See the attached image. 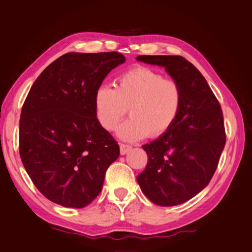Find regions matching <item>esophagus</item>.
I'll list each match as a JSON object with an SVG mask.
<instances>
[{"label": "esophagus", "instance_id": "obj_1", "mask_svg": "<svg viewBox=\"0 0 252 252\" xmlns=\"http://www.w3.org/2000/svg\"><path fill=\"white\" fill-rule=\"evenodd\" d=\"M132 149V146L129 145V144H123V143H120V153L121 155H125L129 151Z\"/></svg>", "mask_w": 252, "mask_h": 252}]
</instances>
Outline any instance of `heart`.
Instances as JSON below:
<instances>
[{"label": "heart", "mask_w": 252, "mask_h": 252, "mask_svg": "<svg viewBox=\"0 0 252 252\" xmlns=\"http://www.w3.org/2000/svg\"><path fill=\"white\" fill-rule=\"evenodd\" d=\"M183 89L176 80L159 72L136 66L118 77L114 89L101 85L95 89L94 109L104 130L117 127L129 109L131 118L119 127L118 135L126 141L158 138L171 129L183 107Z\"/></svg>", "instance_id": "obj_1"}]
</instances>
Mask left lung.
<instances>
[{
    "instance_id": "8db88e82",
    "label": "left lung",
    "mask_w": 252,
    "mask_h": 252,
    "mask_svg": "<svg viewBox=\"0 0 252 252\" xmlns=\"http://www.w3.org/2000/svg\"><path fill=\"white\" fill-rule=\"evenodd\" d=\"M136 59L164 67L183 89L180 117L166 133L142 145L148 164L136 176L152 203L180 205L203 190L218 166L226 143L221 107L204 76L184 57L141 55Z\"/></svg>"
}]
</instances>
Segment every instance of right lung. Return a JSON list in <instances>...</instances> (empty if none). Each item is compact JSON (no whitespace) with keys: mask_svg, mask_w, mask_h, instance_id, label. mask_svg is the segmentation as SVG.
Here are the masks:
<instances>
[{"mask_svg":"<svg viewBox=\"0 0 252 252\" xmlns=\"http://www.w3.org/2000/svg\"><path fill=\"white\" fill-rule=\"evenodd\" d=\"M125 62L118 52L67 53L32 86L21 112L20 155L32 182L52 202L82 208L101 191L120 148L95 118L94 97Z\"/></svg>","mask_w":252,"mask_h":252,"instance_id":"obj_1","label":"right lung"}]
</instances>
